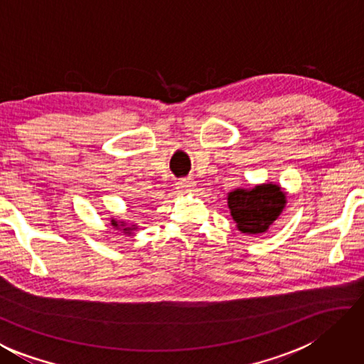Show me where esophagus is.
Returning <instances> with one entry per match:
<instances>
[{
	"mask_svg": "<svg viewBox=\"0 0 364 364\" xmlns=\"http://www.w3.org/2000/svg\"><path fill=\"white\" fill-rule=\"evenodd\" d=\"M176 184H178V189H181V191H191L194 188L193 180H180Z\"/></svg>",
	"mask_w": 364,
	"mask_h": 364,
	"instance_id": "esophagus-1",
	"label": "esophagus"
}]
</instances>
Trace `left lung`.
<instances>
[{"label": "left lung", "instance_id": "1", "mask_svg": "<svg viewBox=\"0 0 364 364\" xmlns=\"http://www.w3.org/2000/svg\"><path fill=\"white\" fill-rule=\"evenodd\" d=\"M285 203V194L275 184L235 189L228 197L230 215L243 234L266 232L282 213Z\"/></svg>", "mask_w": 364, "mask_h": 364}]
</instances>
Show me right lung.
<instances>
[{"label":"right lung","instance_id":"1","mask_svg":"<svg viewBox=\"0 0 364 364\" xmlns=\"http://www.w3.org/2000/svg\"><path fill=\"white\" fill-rule=\"evenodd\" d=\"M111 224H113V226H116V228H119V224H117L114 220H113V223H111ZM132 229H135V228H125V229H121V230H124L125 234H130Z\"/></svg>","mask_w":364,"mask_h":364}]
</instances>
